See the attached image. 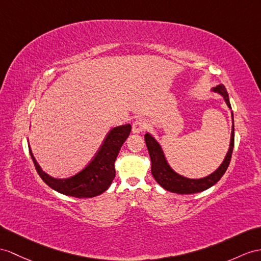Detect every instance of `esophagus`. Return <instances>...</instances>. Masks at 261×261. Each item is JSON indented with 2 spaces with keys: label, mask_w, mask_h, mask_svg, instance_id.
Listing matches in <instances>:
<instances>
[{
  "label": "esophagus",
  "mask_w": 261,
  "mask_h": 261,
  "mask_svg": "<svg viewBox=\"0 0 261 261\" xmlns=\"http://www.w3.org/2000/svg\"><path fill=\"white\" fill-rule=\"evenodd\" d=\"M146 127H147V123H146V120L143 118H139L136 119L134 123H133V133H135V134H139V133H142L143 130L146 129Z\"/></svg>",
  "instance_id": "esophagus-1"
}]
</instances>
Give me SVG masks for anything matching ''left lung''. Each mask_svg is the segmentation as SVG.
<instances>
[{
	"label": "left lung",
	"mask_w": 261,
	"mask_h": 261,
	"mask_svg": "<svg viewBox=\"0 0 261 261\" xmlns=\"http://www.w3.org/2000/svg\"><path fill=\"white\" fill-rule=\"evenodd\" d=\"M213 91L216 93H219L221 96L224 97L227 106L231 110L229 96H228L226 87L222 84H219L218 86L214 87ZM231 117H232V128H231L229 149H228L225 160L221 163L220 166L216 169L213 174L204 177V178L190 179V178H187V177H184L179 174H177L167 163L161 145L158 144L156 139L150 134H148V133L147 134H145V142H146V146H147L150 161H151V175L155 178V180L160 184L164 189L168 190V192L176 193V194H186V195L204 192V190L214 186L215 184L221 178L222 175L225 174V171L227 170L228 166H229L230 164L231 154L233 149V142H234L232 112H231Z\"/></svg>",
	"instance_id": "8db88e82"
}]
</instances>
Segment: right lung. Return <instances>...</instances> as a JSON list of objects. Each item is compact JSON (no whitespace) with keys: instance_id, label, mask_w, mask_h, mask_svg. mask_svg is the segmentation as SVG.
<instances>
[{"instance_id":"right-lung-1","label":"right lung","mask_w":261,"mask_h":261,"mask_svg":"<svg viewBox=\"0 0 261 261\" xmlns=\"http://www.w3.org/2000/svg\"><path fill=\"white\" fill-rule=\"evenodd\" d=\"M130 124L114 127L107 134L99 150L87 166L68 178H54L43 171L30 150L37 174L50 188L76 198H92L103 194L115 178V161L120 147L129 136Z\"/></svg>"}]
</instances>
